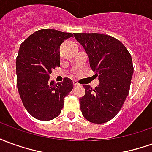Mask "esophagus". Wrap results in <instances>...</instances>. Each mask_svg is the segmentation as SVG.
Segmentation results:
<instances>
[{
  "mask_svg": "<svg viewBox=\"0 0 152 152\" xmlns=\"http://www.w3.org/2000/svg\"><path fill=\"white\" fill-rule=\"evenodd\" d=\"M73 84H74V86H75V87H76V86H80V84L77 82L76 80H74V81H73Z\"/></svg>",
  "mask_w": 152,
  "mask_h": 152,
  "instance_id": "34e87169",
  "label": "esophagus"
}]
</instances>
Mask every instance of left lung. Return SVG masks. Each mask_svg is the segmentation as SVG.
<instances>
[{
	"label": "left lung",
	"instance_id": "1",
	"mask_svg": "<svg viewBox=\"0 0 152 152\" xmlns=\"http://www.w3.org/2000/svg\"><path fill=\"white\" fill-rule=\"evenodd\" d=\"M74 37L86 50L99 80L94 89L84 86L80 111L89 122L106 123L120 112L129 92L134 73L130 53L120 40L108 35L74 33Z\"/></svg>",
	"mask_w": 152,
	"mask_h": 152
}]
</instances>
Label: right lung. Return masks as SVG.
Returning <instances> with one entry per match:
<instances>
[{
  "mask_svg": "<svg viewBox=\"0 0 152 152\" xmlns=\"http://www.w3.org/2000/svg\"><path fill=\"white\" fill-rule=\"evenodd\" d=\"M73 34L41 29L21 44L16 58L17 87L26 110L40 121H50L61 113L63 99L73 89L72 80H50L52 70L60 66L61 44Z\"/></svg>",
  "mask_w": 152,
  "mask_h": 152,
  "instance_id": "1",
  "label": "right lung"
}]
</instances>
